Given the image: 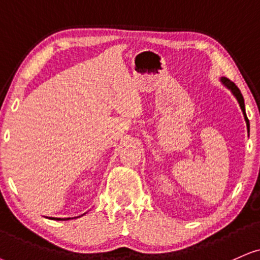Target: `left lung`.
<instances>
[{
	"instance_id": "8db88e82",
	"label": "left lung",
	"mask_w": 260,
	"mask_h": 260,
	"mask_svg": "<svg viewBox=\"0 0 260 260\" xmlns=\"http://www.w3.org/2000/svg\"><path fill=\"white\" fill-rule=\"evenodd\" d=\"M222 82H223L224 84H225L226 86H228L230 90L233 91V94L236 96V99H238V101H239V104H240V107H241V110L243 111V114H245V119H246V121H247V127H248V130H249V124H248L249 121H248L247 117H246V113H245V102H243V96H242V94H241V91H240V89L238 88V86L235 85V83L230 81V79H228V78H222Z\"/></svg>"
}]
</instances>
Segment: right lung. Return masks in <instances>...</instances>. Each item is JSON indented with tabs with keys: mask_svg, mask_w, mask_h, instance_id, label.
<instances>
[{
	"mask_svg": "<svg viewBox=\"0 0 260 260\" xmlns=\"http://www.w3.org/2000/svg\"><path fill=\"white\" fill-rule=\"evenodd\" d=\"M75 218H76V217H75ZM52 219H55V220H67V219H70V218H63V219H60V218H53V217H52Z\"/></svg>",
	"mask_w": 260,
	"mask_h": 260,
	"instance_id": "add662e5",
	"label": "right lung"
}]
</instances>
